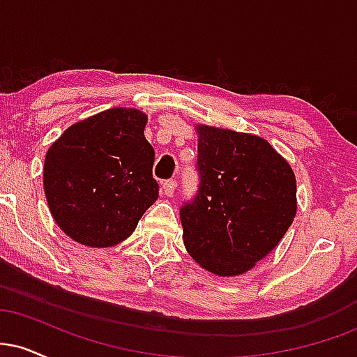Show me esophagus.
I'll return each instance as SVG.
<instances>
[{
	"label": "esophagus",
	"mask_w": 357,
	"mask_h": 357,
	"mask_svg": "<svg viewBox=\"0 0 357 357\" xmlns=\"http://www.w3.org/2000/svg\"><path fill=\"white\" fill-rule=\"evenodd\" d=\"M176 188H178V183H176L174 179H167V181L162 183L161 190H162V192H165L166 196H173L174 191H176Z\"/></svg>",
	"instance_id": "esophagus-1"
}]
</instances>
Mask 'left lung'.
Segmentation results:
<instances>
[{
    "mask_svg": "<svg viewBox=\"0 0 357 357\" xmlns=\"http://www.w3.org/2000/svg\"><path fill=\"white\" fill-rule=\"evenodd\" d=\"M198 191L179 210L188 253L221 277L247 272L292 225V167L265 139L198 126Z\"/></svg>",
    "mask_w": 357,
    "mask_h": 357,
    "instance_id": "left-lung-1",
    "label": "left lung"
}]
</instances>
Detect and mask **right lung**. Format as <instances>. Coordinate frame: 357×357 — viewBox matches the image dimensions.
<instances>
[{"label": "right lung", "mask_w": 357, "mask_h": 357, "mask_svg": "<svg viewBox=\"0 0 357 357\" xmlns=\"http://www.w3.org/2000/svg\"><path fill=\"white\" fill-rule=\"evenodd\" d=\"M146 122L137 109H109L68 127L48 149L45 196L53 220L72 240L114 247L158 199Z\"/></svg>", "instance_id": "right-lung-1"}]
</instances>
